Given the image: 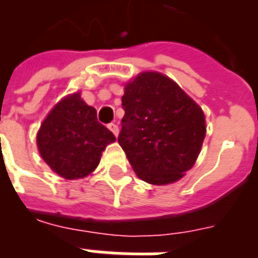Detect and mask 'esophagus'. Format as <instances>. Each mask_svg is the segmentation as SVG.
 <instances>
[{"mask_svg":"<svg viewBox=\"0 0 258 258\" xmlns=\"http://www.w3.org/2000/svg\"><path fill=\"white\" fill-rule=\"evenodd\" d=\"M108 128L112 131V134L115 135V137H117V134H119V127H117L115 123H109L108 124Z\"/></svg>","mask_w":258,"mask_h":258,"instance_id":"1","label":"esophagus"}]
</instances>
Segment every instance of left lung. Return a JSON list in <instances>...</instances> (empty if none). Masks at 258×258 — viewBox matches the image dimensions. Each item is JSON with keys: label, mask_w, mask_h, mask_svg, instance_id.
<instances>
[{"label": "left lung", "mask_w": 258, "mask_h": 258, "mask_svg": "<svg viewBox=\"0 0 258 258\" xmlns=\"http://www.w3.org/2000/svg\"><path fill=\"white\" fill-rule=\"evenodd\" d=\"M117 142L134 171L151 184L176 182L196 163L204 143V111L171 79L142 72L125 84Z\"/></svg>", "instance_id": "left-lung-1"}]
</instances>
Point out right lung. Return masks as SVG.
Returning <instances> with one entry per match:
<instances>
[{
	"label": "right lung",
	"instance_id": "obj_1",
	"mask_svg": "<svg viewBox=\"0 0 258 258\" xmlns=\"http://www.w3.org/2000/svg\"><path fill=\"white\" fill-rule=\"evenodd\" d=\"M115 141V135L97 121L96 109L86 104L79 92L58 101L37 133L41 158L66 179L89 175L107 145Z\"/></svg>",
	"mask_w": 258,
	"mask_h": 258
}]
</instances>
